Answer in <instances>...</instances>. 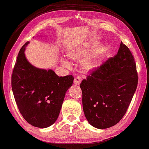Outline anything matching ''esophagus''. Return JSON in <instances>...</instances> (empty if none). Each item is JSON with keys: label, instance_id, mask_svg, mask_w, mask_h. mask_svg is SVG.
Here are the masks:
<instances>
[{"label": "esophagus", "instance_id": "obj_1", "mask_svg": "<svg viewBox=\"0 0 149 149\" xmlns=\"http://www.w3.org/2000/svg\"><path fill=\"white\" fill-rule=\"evenodd\" d=\"M81 78L80 77L77 76L74 79V84L75 85H79L81 84Z\"/></svg>", "mask_w": 149, "mask_h": 149}]
</instances>
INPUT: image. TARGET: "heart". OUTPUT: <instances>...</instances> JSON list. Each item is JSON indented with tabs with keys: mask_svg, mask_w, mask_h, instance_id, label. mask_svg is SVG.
Returning <instances> with one entry per match:
<instances>
[{
	"mask_svg": "<svg viewBox=\"0 0 149 149\" xmlns=\"http://www.w3.org/2000/svg\"><path fill=\"white\" fill-rule=\"evenodd\" d=\"M104 47H98L97 42L91 41L82 49L70 50L68 52V56L73 61H81L91 54V56L85 60L81 65V68L84 72L90 73L95 71L99 67L104 54ZM62 63L65 67L70 68L69 62L65 60H62Z\"/></svg>",
	"mask_w": 149,
	"mask_h": 149,
	"instance_id": "1",
	"label": "heart"
}]
</instances>
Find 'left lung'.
<instances>
[{
	"label": "left lung",
	"instance_id": "left-lung-1",
	"mask_svg": "<svg viewBox=\"0 0 149 149\" xmlns=\"http://www.w3.org/2000/svg\"><path fill=\"white\" fill-rule=\"evenodd\" d=\"M137 83L134 58L121 42L117 54L80 84L83 108L90 124L103 130L119 122L129 107Z\"/></svg>",
	"mask_w": 149,
	"mask_h": 149
}]
</instances>
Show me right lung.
I'll return each mask as SVG.
<instances>
[{
    "instance_id": "1",
    "label": "right lung",
    "mask_w": 149,
    "mask_h": 149,
    "mask_svg": "<svg viewBox=\"0 0 149 149\" xmlns=\"http://www.w3.org/2000/svg\"><path fill=\"white\" fill-rule=\"evenodd\" d=\"M20 49L12 75V89L22 116L29 124L39 128L56 122L65 93L72 86V75L59 77L52 70L40 69L27 60Z\"/></svg>"
}]
</instances>
